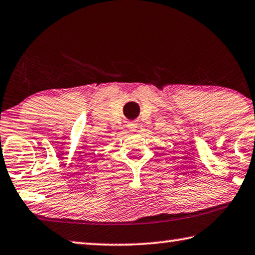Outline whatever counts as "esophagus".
I'll list each match as a JSON object with an SVG mask.
<instances>
[{"label":"esophagus","mask_w":255,"mask_h":255,"mask_svg":"<svg viewBox=\"0 0 255 255\" xmlns=\"http://www.w3.org/2000/svg\"><path fill=\"white\" fill-rule=\"evenodd\" d=\"M127 127L130 131H136L137 129V124L136 123H128L127 124Z\"/></svg>","instance_id":"1"}]
</instances>
